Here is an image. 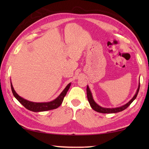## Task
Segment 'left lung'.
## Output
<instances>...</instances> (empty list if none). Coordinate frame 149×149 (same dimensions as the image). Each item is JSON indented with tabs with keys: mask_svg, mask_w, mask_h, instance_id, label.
<instances>
[{
	"mask_svg": "<svg viewBox=\"0 0 149 149\" xmlns=\"http://www.w3.org/2000/svg\"><path fill=\"white\" fill-rule=\"evenodd\" d=\"M140 83H139V86L138 88V90L136 91V93L134 95V96L132 97V99L128 102L127 104H125V105L122 106L118 107H115V108H106V107H101L100 106L98 105V104L95 102L93 99V96L92 94H91V91L89 88V86H87V88H86V93H87V98L88 100V102H89L90 106L91 107L93 110L99 113H118L120 111H122L124 109H125L128 106H129V105L133 102L134 100H135L136 98L137 97V95L138 93L139 90H140Z\"/></svg>",
	"mask_w": 149,
	"mask_h": 149,
	"instance_id": "1",
	"label": "left lung"
}]
</instances>
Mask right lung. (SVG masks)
Instances as JSON below:
<instances>
[{
	"instance_id": "1",
	"label": "right lung",
	"mask_w": 149,
	"mask_h": 149,
	"mask_svg": "<svg viewBox=\"0 0 149 149\" xmlns=\"http://www.w3.org/2000/svg\"><path fill=\"white\" fill-rule=\"evenodd\" d=\"M70 85L71 83H69L67 86H66L64 90L61 93V94H60L56 99L52 101H50V102H33L24 99L22 97L19 96L16 93V91H15L13 87V85L11 82V88L14 97L19 101V102L22 104L26 109L34 112L45 111H49L58 108V107L60 106V105L62 104L63 99H64V97H65L70 87Z\"/></svg>"
}]
</instances>
